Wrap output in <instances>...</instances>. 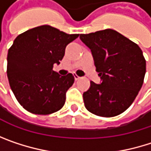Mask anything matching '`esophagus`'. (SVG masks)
Wrapping results in <instances>:
<instances>
[{
    "label": "esophagus",
    "instance_id": "1",
    "mask_svg": "<svg viewBox=\"0 0 151 151\" xmlns=\"http://www.w3.org/2000/svg\"><path fill=\"white\" fill-rule=\"evenodd\" d=\"M74 78H75V80H78V79L80 78V77H78V76L75 74V75H74Z\"/></svg>",
    "mask_w": 151,
    "mask_h": 151
}]
</instances>
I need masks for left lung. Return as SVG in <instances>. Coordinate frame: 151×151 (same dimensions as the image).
Wrapping results in <instances>:
<instances>
[{"label": "left lung", "instance_id": "obj_1", "mask_svg": "<svg viewBox=\"0 0 151 151\" xmlns=\"http://www.w3.org/2000/svg\"><path fill=\"white\" fill-rule=\"evenodd\" d=\"M80 40L92 52L101 84L91 81L83 93L86 108L99 116L123 113L137 96L146 73L140 47L119 32L107 29L81 34Z\"/></svg>", "mask_w": 151, "mask_h": 151}]
</instances>
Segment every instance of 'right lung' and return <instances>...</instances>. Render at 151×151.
Segmentation results:
<instances>
[{"label":"right lung","instance_id":"add662e5","mask_svg":"<svg viewBox=\"0 0 151 151\" xmlns=\"http://www.w3.org/2000/svg\"><path fill=\"white\" fill-rule=\"evenodd\" d=\"M78 36L42 25L15 38L8 53L7 73L16 100L27 111L49 114L65 105L74 77L59 75L52 69L54 64H60L67 45Z\"/></svg>","mask_w":151,"mask_h":151}]
</instances>
